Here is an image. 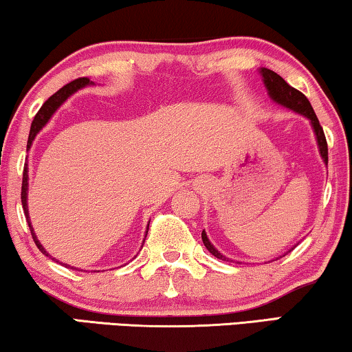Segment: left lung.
Here are the masks:
<instances>
[{
    "instance_id": "1",
    "label": "left lung",
    "mask_w": 352,
    "mask_h": 352,
    "mask_svg": "<svg viewBox=\"0 0 352 352\" xmlns=\"http://www.w3.org/2000/svg\"><path fill=\"white\" fill-rule=\"evenodd\" d=\"M260 73H261V76H263L265 86H266V89H268L270 97L273 98L274 102L280 103V105L290 108V110H294L296 113H300V115L306 116L311 121V124H313V129H314V133H316V138H318L320 156H322V160L327 164V162H329V146H327L324 129H322V126H320L318 116H316L313 107H311V103L308 98H306L305 94L296 91V89L292 87L284 78H280L277 73L268 70V68H261ZM201 236H202V242H204L207 250H209L212 255L217 256V258H220V260L230 261V258H226V256L221 255L220 252L210 244V241L207 239L206 231H202ZM237 263H239V261H237Z\"/></svg>"
}]
</instances>
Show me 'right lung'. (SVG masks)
I'll list each match as a JSON object with an SVG mask.
<instances>
[{"instance_id":"obj_1","label":"right lung","mask_w":352,"mask_h":352,"mask_svg":"<svg viewBox=\"0 0 352 352\" xmlns=\"http://www.w3.org/2000/svg\"><path fill=\"white\" fill-rule=\"evenodd\" d=\"M86 84H89V78H78V79H75V81H72V82H68V84H65V86H63L62 89H58V91L54 94V96H51L47 98L46 102L43 103V107L39 108V111L36 113V115H34V120H33V122H32V127H30V135H28V142H27V148L30 150V146H32V142L34 140V137H36V133L41 131V129L46 126V122L51 120V116L54 115V111L57 110L58 107L62 105L63 102L67 100L68 97L72 96L73 92H76L78 89H81V87H84L86 86ZM27 164H25V167H23V178H22V195H21V197H22V207H23V214H25V217H27V221H28V226H30V231H32V236H33V241H34V244H36V247L39 250L43 252L44 255H47L49 256V254L46 250H44V247L39 244V241L36 239V236H34V232H33V228H32V223H30V217H28V207H27V191H28V174H27ZM148 232V231H146ZM146 237V236H145Z\"/></svg>"}]
</instances>
